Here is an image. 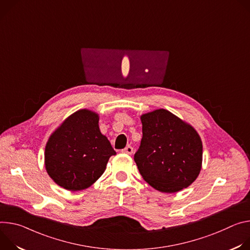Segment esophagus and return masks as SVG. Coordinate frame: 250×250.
I'll return each instance as SVG.
<instances>
[{"mask_svg":"<svg viewBox=\"0 0 250 250\" xmlns=\"http://www.w3.org/2000/svg\"><path fill=\"white\" fill-rule=\"evenodd\" d=\"M133 148L131 147V146H127L124 150H122V152L123 153H125V154H128V155H132L133 154Z\"/></svg>","mask_w":250,"mask_h":250,"instance_id":"esophagus-1","label":"esophagus"}]
</instances>
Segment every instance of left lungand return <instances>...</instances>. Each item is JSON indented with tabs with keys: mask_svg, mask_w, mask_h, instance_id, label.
<instances>
[{
	"mask_svg": "<svg viewBox=\"0 0 250 250\" xmlns=\"http://www.w3.org/2000/svg\"><path fill=\"white\" fill-rule=\"evenodd\" d=\"M143 137L134 155L142 178L155 189L173 193L198 178L203 143L197 132L170 111L157 109L141 115Z\"/></svg>",
	"mask_w": 250,
	"mask_h": 250,
	"instance_id": "left-lung-1",
	"label": "left lung"
}]
</instances>
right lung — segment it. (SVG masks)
<instances>
[{
	"label": "right lung",
	"mask_w": 250,
	"mask_h": 250,
	"mask_svg": "<svg viewBox=\"0 0 250 250\" xmlns=\"http://www.w3.org/2000/svg\"><path fill=\"white\" fill-rule=\"evenodd\" d=\"M99 115L80 109L49 136L44 150L45 170L60 187L76 191L93 185L116 154L99 129Z\"/></svg>",
	"instance_id": "obj_1"
}]
</instances>
